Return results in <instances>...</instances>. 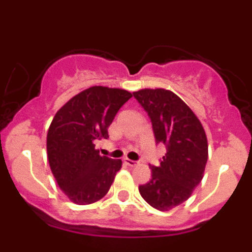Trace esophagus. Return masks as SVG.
I'll return each instance as SVG.
<instances>
[{
	"label": "esophagus",
	"mask_w": 252,
	"mask_h": 252,
	"mask_svg": "<svg viewBox=\"0 0 252 252\" xmlns=\"http://www.w3.org/2000/svg\"><path fill=\"white\" fill-rule=\"evenodd\" d=\"M124 162L128 166H136L137 165V161H135V160H130V159H127V158H126V159H124Z\"/></svg>",
	"instance_id": "obj_1"
}]
</instances>
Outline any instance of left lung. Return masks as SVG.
I'll return each mask as SVG.
<instances>
[{"label":"left lung","instance_id":"left-lung-1","mask_svg":"<svg viewBox=\"0 0 252 252\" xmlns=\"http://www.w3.org/2000/svg\"><path fill=\"white\" fill-rule=\"evenodd\" d=\"M153 124L157 144L166 146L159 166L151 165V179L139 187L154 208L169 211L186 202L201 183L208 159V142L201 121L188 104L164 88L133 92Z\"/></svg>","mask_w":252,"mask_h":252}]
</instances>
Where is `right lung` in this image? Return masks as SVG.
Returning <instances> with one entry per match:
<instances>
[{
	"label": "right lung",
	"mask_w": 252,
	"mask_h": 252,
	"mask_svg": "<svg viewBox=\"0 0 252 252\" xmlns=\"http://www.w3.org/2000/svg\"><path fill=\"white\" fill-rule=\"evenodd\" d=\"M131 97L121 88L93 86L55 113L46 135L49 165L73 203H94L110 190L122 161L101 157L94 141L108 137L116 113Z\"/></svg>",
	"instance_id": "1"
}]
</instances>
